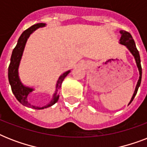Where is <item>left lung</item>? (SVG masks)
I'll use <instances>...</instances> for the list:
<instances>
[{"label":"left lung","mask_w":147,"mask_h":147,"mask_svg":"<svg viewBox=\"0 0 147 147\" xmlns=\"http://www.w3.org/2000/svg\"><path fill=\"white\" fill-rule=\"evenodd\" d=\"M120 33L121 34V39H120V44L123 45L125 46L127 49L130 52V53L132 54L133 56L134 57L135 61H136V64H137V66L138 68V70H139L140 73V77L139 79H138V82H137V84L136 85V88H135V91L134 92V94H133L132 98H131V100H130L129 102V105L130 103L132 102L133 100L134 97L136 96V94L137 93V91H138V88H139L140 85V83H141V78H142V68L141 65H140V57L139 51L137 50V47H136V45H135V42L134 39H133L132 36L130 35V33H128L127 31L124 30H121L120 31Z\"/></svg>","instance_id":"obj_1"}]
</instances>
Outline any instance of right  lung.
<instances>
[{
  "label": "right lung",
  "mask_w": 147,
  "mask_h": 147,
  "mask_svg": "<svg viewBox=\"0 0 147 147\" xmlns=\"http://www.w3.org/2000/svg\"><path fill=\"white\" fill-rule=\"evenodd\" d=\"M45 26H46V24L40 23V24L33 25L30 28H28L24 32H23L21 36H20L19 40L17 41V46L15 47V48L13 50L11 58H10V65L8 67V79H9V83H10V86H11L13 94H14V96L16 97L17 100L20 104L26 106V107L37 110L47 108V107L53 106L54 104L57 102L58 100H59V94H58V90L61 88V85H62V83L64 80V78L70 72V70H69V71H65V72H64L62 75L59 76V78L57 81V83H56L55 91L54 94H53V99L51 100L49 104H47V105H45L43 107H37V106L32 105L29 102L28 100H27L28 94L33 91H34V88L26 86L21 82L19 77L18 69H19L20 63V60H21L24 48H25V46H26V41L28 40V38L30 37V34H32L38 28L43 27Z\"/></svg>",
  "instance_id": "1"
}]
</instances>
